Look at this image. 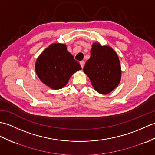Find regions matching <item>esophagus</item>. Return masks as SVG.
Returning a JSON list of instances; mask_svg holds the SVG:
<instances>
[{"label":"esophagus","instance_id":"34e87169","mask_svg":"<svg viewBox=\"0 0 155 155\" xmlns=\"http://www.w3.org/2000/svg\"><path fill=\"white\" fill-rule=\"evenodd\" d=\"M80 64H81V67L83 68V67H84V61H81V62H80Z\"/></svg>","mask_w":155,"mask_h":155}]
</instances>
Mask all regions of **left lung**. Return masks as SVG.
<instances>
[{"label": "left lung", "instance_id": "1", "mask_svg": "<svg viewBox=\"0 0 155 155\" xmlns=\"http://www.w3.org/2000/svg\"><path fill=\"white\" fill-rule=\"evenodd\" d=\"M83 71L94 88L102 94L112 91L121 80V65L117 53L111 47L102 46L98 42L92 44L91 57Z\"/></svg>", "mask_w": 155, "mask_h": 155}]
</instances>
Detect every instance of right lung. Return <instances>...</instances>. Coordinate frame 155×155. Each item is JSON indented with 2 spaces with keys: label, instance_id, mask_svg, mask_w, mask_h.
<instances>
[{
  "label": "right lung",
  "instance_id": "1",
  "mask_svg": "<svg viewBox=\"0 0 155 155\" xmlns=\"http://www.w3.org/2000/svg\"><path fill=\"white\" fill-rule=\"evenodd\" d=\"M41 81L54 90L62 88L75 72L81 69L80 64L67 51L65 44L50 45L38 57L35 64Z\"/></svg>",
  "mask_w": 155,
  "mask_h": 155
}]
</instances>
